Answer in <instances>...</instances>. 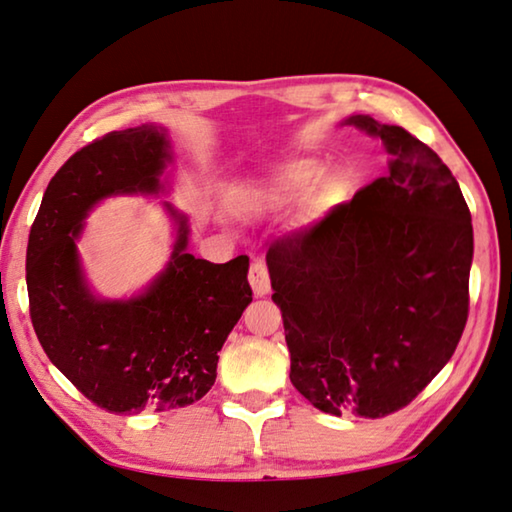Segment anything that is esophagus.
Returning <instances> with one entry per match:
<instances>
[{
  "label": "esophagus",
  "mask_w": 512,
  "mask_h": 512,
  "mask_svg": "<svg viewBox=\"0 0 512 512\" xmlns=\"http://www.w3.org/2000/svg\"><path fill=\"white\" fill-rule=\"evenodd\" d=\"M249 283H251V290H254L256 297H263L270 292V272H267V265L263 258H254V261H251Z\"/></svg>",
  "instance_id": "esophagus-1"
}]
</instances>
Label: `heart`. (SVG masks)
<instances>
[{"mask_svg": "<svg viewBox=\"0 0 512 512\" xmlns=\"http://www.w3.org/2000/svg\"><path fill=\"white\" fill-rule=\"evenodd\" d=\"M324 177V170L320 165H315L311 161H299L288 165L286 170L279 174V186L283 190L292 192V195H306V192L315 190L320 186V181ZM331 195L340 197L345 192V183H331Z\"/></svg>", "mask_w": 512, "mask_h": 512, "instance_id": "1", "label": "heart"}]
</instances>
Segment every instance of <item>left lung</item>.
<instances>
[{"mask_svg":"<svg viewBox=\"0 0 512 512\" xmlns=\"http://www.w3.org/2000/svg\"><path fill=\"white\" fill-rule=\"evenodd\" d=\"M379 136L388 177L267 249L290 381L329 415L385 417L454 356L469 313L472 215L449 167L404 127L354 115Z\"/></svg>","mask_w":512,"mask_h":512,"instance_id":"left-lung-1","label":"left lung"}]
</instances>
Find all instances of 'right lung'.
<instances>
[{
  "label": "right lung",
  "instance_id": "add662e5",
  "mask_svg": "<svg viewBox=\"0 0 512 512\" xmlns=\"http://www.w3.org/2000/svg\"><path fill=\"white\" fill-rule=\"evenodd\" d=\"M167 154L156 127L111 131L67 158L31 224V324L49 360L92 404L117 415L183 408L213 388L217 351L251 301L249 258L208 263L186 251V220L172 261L145 295L95 299L74 238L99 199L154 192Z\"/></svg>",
  "mask_w": 512,
  "mask_h": 512
}]
</instances>
